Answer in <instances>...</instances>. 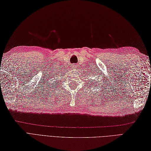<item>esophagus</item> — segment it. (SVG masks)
Masks as SVG:
<instances>
[{
	"label": "esophagus",
	"instance_id": "obj_1",
	"mask_svg": "<svg viewBox=\"0 0 151 151\" xmlns=\"http://www.w3.org/2000/svg\"><path fill=\"white\" fill-rule=\"evenodd\" d=\"M72 68H78V65H76V64H73Z\"/></svg>",
	"mask_w": 151,
	"mask_h": 151
}]
</instances>
